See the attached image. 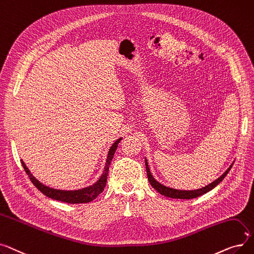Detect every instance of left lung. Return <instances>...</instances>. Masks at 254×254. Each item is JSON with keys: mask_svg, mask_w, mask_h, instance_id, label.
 Instances as JSON below:
<instances>
[{"mask_svg": "<svg viewBox=\"0 0 254 254\" xmlns=\"http://www.w3.org/2000/svg\"><path fill=\"white\" fill-rule=\"evenodd\" d=\"M235 162V161H234ZM234 162L229 165V167L227 168V170L218 178L216 179L214 182L210 183L209 185L204 186L202 188H199V189H195V190H180V189H174V188H171V187H167L161 183H159L158 181H156L154 179V177L152 176L151 172H150V168H149V164H148V161L147 159L144 158V163H146V170H147V175H148V179H149V182L151 184V186L157 190V192H159L160 194L164 195V196H167V197H171V198H179V199H192V198H195V197H198L202 194H204V193H207L209 191H211L212 189H214L217 185H218L219 183L222 182V180L226 177V175L228 174V172L231 171V168L233 167V164Z\"/></svg>", "mask_w": 254, "mask_h": 254, "instance_id": "8db88e82", "label": "left lung"}]
</instances>
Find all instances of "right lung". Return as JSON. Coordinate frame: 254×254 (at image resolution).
I'll use <instances>...</instances> for the list:
<instances>
[{
  "label": "right lung",
  "mask_w": 254,
  "mask_h": 254,
  "mask_svg": "<svg viewBox=\"0 0 254 254\" xmlns=\"http://www.w3.org/2000/svg\"><path fill=\"white\" fill-rule=\"evenodd\" d=\"M121 140H122V137L118 138L112 144L110 150H108L106 163H105V166L103 168V172H102L100 178L96 181L94 184H92L88 187L81 188V189H77V190H62V189H55L52 187H48V186L42 184L40 181H38L31 174L29 168L27 167L26 163L23 162L22 159L20 160V162H21V165L23 166V170L26 171L27 175L29 176L31 182L47 197L59 200V201L68 202V203H86V202H90L93 199H95L104 190V187L106 185L108 170H110L111 162L114 158L115 152L118 148V143Z\"/></svg>",
  "instance_id": "right-lung-1"
}]
</instances>
